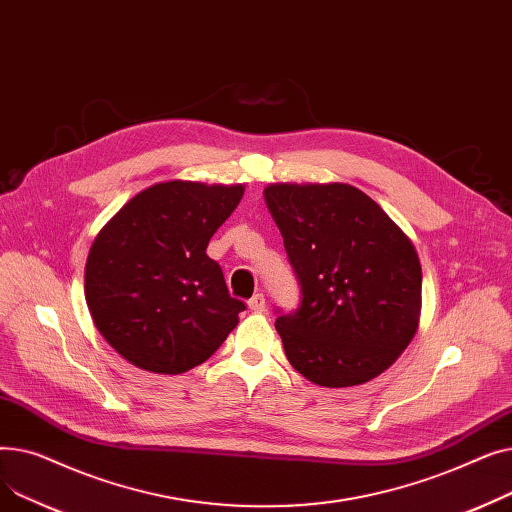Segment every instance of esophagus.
<instances>
[{
    "instance_id": "obj_1",
    "label": "esophagus",
    "mask_w": 512,
    "mask_h": 512,
    "mask_svg": "<svg viewBox=\"0 0 512 512\" xmlns=\"http://www.w3.org/2000/svg\"><path fill=\"white\" fill-rule=\"evenodd\" d=\"M265 307H267V301H265V297H263L261 292H257L255 297L249 301V309H251V311H255V313L265 311Z\"/></svg>"
}]
</instances>
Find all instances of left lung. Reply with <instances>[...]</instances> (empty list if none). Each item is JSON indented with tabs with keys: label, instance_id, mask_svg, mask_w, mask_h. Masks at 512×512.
Here are the masks:
<instances>
[{
	"label": "left lung",
	"instance_id": "left-lung-1",
	"mask_svg": "<svg viewBox=\"0 0 512 512\" xmlns=\"http://www.w3.org/2000/svg\"><path fill=\"white\" fill-rule=\"evenodd\" d=\"M263 197L301 286L297 311L276 319L290 365L326 388L373 380L419 326L413 242L351 184H270Z\"/></svg>",
	"mask_w": 512,
	"mask_h": 512
}]
</instances>
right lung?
<instances>
[{
    "instance_id": "right-lung-1",
    "label": "right lung",
    "mask_w": 512,
    "mask_h": 512,
    "mask_svg": "<svg viewBox=\"0 0 512 512\" xmlns=\"http://www.w3.org/2000/svg\"><path fill=\"white\" fill-rule=\"evenodd\" d=\"M242 184L170 180L132 197L97 234L85 297L101 336L134 367L184 373L207 361L238 324L207 245L236 209Z\"/></svg>"
}]
</instances>
